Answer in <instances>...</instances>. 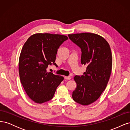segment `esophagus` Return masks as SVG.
<instances>
[{
	"mask_svg": "<svg viewBox=\"0 0 130 130\" xmlns=\"http://www.w3.org/2000/svg\"><path fill=\"white\" fill-rule=\"evenodd\" d=\"M64 79L69 80L71 79V77H70V76H64Z\"/></svg>",
	"mask_w": 130,
	"mask_h": 130,
	"instance_id": "esophagus-1",
	"label": "esophagus"
}]
</instances>
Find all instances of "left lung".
Instances as JSON below:
<instances>
[{
    "label": "left lung",
    "instance_id": "1",
    "mask_svg": "<svg viewBox=\"0 0 130 130\" xmlns=\"http://www.w3.org/2000/svg\"><path fill=\"white\" fill-rule=\"evenodd\" d=\"M69 39L81 50V63L87 66L81 76L76 75L77 84L73 100L82 105L95 101L105 89L111 75L112 56L108 42L92 33L68 35Z\"/></svg>",
    "mask_w": 130,
    "mask_h": 130
}]
</instances>
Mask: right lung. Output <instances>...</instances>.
<instances>
[{
    "mask_svg": "<svg viewBox=\"0 0 130 130\" xmlns=\"http://www.w3.org/2000/svg\"><path fill=\"white\" fill-rule=\"evenodd\" d=\"M68 38L64 35L36 34L23 45L19 60V74L27 95L35 103L42 104L53 99L58 86L64 78L48 73L49 65L54 64L57 50Z\"/></svg>",
    "mask_w": 130,
    "mask_h": 130,
    "instance_id": "add662e5",
    "label": "right lung"
}]
</instances>
